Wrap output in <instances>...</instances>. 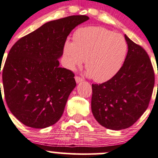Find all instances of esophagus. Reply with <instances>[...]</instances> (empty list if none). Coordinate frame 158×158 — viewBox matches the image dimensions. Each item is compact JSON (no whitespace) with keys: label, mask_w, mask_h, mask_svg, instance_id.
<instances>
[{"label":"esophagus","mask_w":158,"mask_h":158,"mask_svg":"<svg viewBox=\"0 0 158 158\" xmlns=\"http://www.w3.org/2000/svg\"><path fill=\"white\" fill-rule=\"evenodd\" d=\"M75 81L77 83H79V82H81V81H83V78L82 77H79V76H76L75 77Z\"/></svg>","instance_id":"esophagus-1"}]
</instances>
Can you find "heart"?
Listing matches in <instances>:
<instances>
[{"instance_id": "obj_1", "label": "heart", "mask_w": 158, "mask_h": 158, "mask_svg": "<svg viewBox=\"0 0 158 158\" xmlns=\"http://www.w3.org/2000/svg\"><path fill=\"white\" fill-rule=\"evenodd\" d=\"M127 52L124 37L102 27L79 28L74 32L73 43L67 41L64 48L67 68L74 70L86 60L88 74L97 82H104L116 75Z\"/></svg>"}]
</instances>
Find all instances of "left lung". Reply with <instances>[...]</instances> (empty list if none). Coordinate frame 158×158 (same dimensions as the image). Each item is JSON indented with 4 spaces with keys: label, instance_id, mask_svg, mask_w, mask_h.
<instances>
[{
    "label": "left lung",
    "instance_id": "8db88e82",
    "mask_svg": "<svg viewBox=\"0 0 158 158\" xmlns=\"http://www.w3.org/2000/svg\"><path fill=\"white\" fill-rule=\"evenodd\" d=\"M128 51L120 71L102 84H92L91 110L103 127L122 130L132 126L147 110L154 86L148 53L125 35Z\"/></svg>",
    "mask_w": 158,
    "mask_h": 158
}]
</instances>
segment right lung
<instances>
[{"label": "right lung", "instance_id": "1", "mask_svg": "<svg viewBox=\"0 0 158 158\" xmlns=\"http://www.w3.org/2000/svg\"><path fill=\"white\" fill-rule=\"evenodd\" d=\"M88 19L86 15H72L50 21L10 48L2 69L4 98L10 112L24 125L45 128L62 116L76 81L71 70L59 67L58 58L70 32Z\"/></svg>", "mask_w": 158, "mask_h": 158}]
</instances>
